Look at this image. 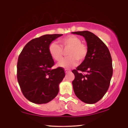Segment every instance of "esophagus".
Here are the masks:
<instances>
[{
  "mask_svg": "<svg viewBox=\"0 0 128 128\" xmlns=\"http://www.w3.org/2000/svg\"><path fill=\"white\" fill-rule=\"evenodd\" d=\"M71 72V70L70 69H65V72L66 73H70Z\"/></svg>",
  "mask_w": 128,
  "mask_h": 128,
  "instance_id": "obj_1",
  "label": "esophagus"
}]
</instances>
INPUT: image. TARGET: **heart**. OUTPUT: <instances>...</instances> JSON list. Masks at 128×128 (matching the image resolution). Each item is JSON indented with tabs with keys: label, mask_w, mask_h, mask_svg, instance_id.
I'll return each instance as SVG.
<instances>
[{
	"label": "heart",
	"mask_w": 128,
	"mask_h": 128,
	"mask_svg": "<svg viewBox=\"0 0 128 128\" xmlns=\"http://www.w3.org/2000/svg\"><path fill=\"white\" fill-rule=\"evenodd\" d=\"M60 45L52 42L50 43L48 50L50 55L57 62H60L63 56V50L69 48L67 52L68 56L62 60L59 66L64 68H71L77 64L78 60L81 62L87 57L88 49L87 45L81 43L82 40L78 36L70 35L61 38Z\"/></svg>",
	"instance_id": "heart-1"
}]
</instances>
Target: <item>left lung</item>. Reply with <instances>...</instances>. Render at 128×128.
Segmentation results:
<instances>
[{"label": "left lung", "instance_id": "8db88e82", "mask_svg": "<svg viewBox=\"0 0 128 128\" xmlns=\"http://www.w3.org/2000/svg\"><path fill=\"white\" fill-rule=\"evenodd\" d=\"M72 33L84 36L88 49L86 59L72 70L75 76L73 90L81 101L94 104L103 98L109 88L113 73L111 54L103 41L92 32Z\"/></svg>", "mask_w": 128, "mask_h": 128}]
</instances>
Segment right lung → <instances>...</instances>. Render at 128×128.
<instances>
[{"instance_id":"right-lung-1","label":"right lung","mask_w":128,"mask_h":128,"mask_svg":"<svg viewBox=\"0 0 128 128\" xmlns=\"http://www.w3.org/2000/svg\"><path fill=\"white\" fill-rule=\"evenodd\" d=\"M62 34H46L29 41L21 52L17 64V78L21 92L32 103L44 104L55 98L65 77L63 68L55 65L50 55V43Z\"/></svg>"}]
</instances>
